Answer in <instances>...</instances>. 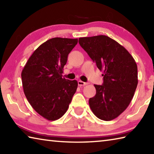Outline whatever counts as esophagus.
Segmentation results:
<instances>
[{"instance_id": "obj_1", "label": "esophagus", "mask_w": 154, "mask_h": 154, "mask_svg": "<svg viewBox=\"0 0 154 154\" xmlns=\"http://www.w3.org/2000/svg\"><path fill=\"white\" fill-rule=\"evenodd\" d=\"M78 84H79V86H85V85H87L88 83L82 82V81H81V80H79V81L78 82Z\"/></svg>"}]
</instances>
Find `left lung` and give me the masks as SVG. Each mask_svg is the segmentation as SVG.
Here are the masks:
<instances>
[{
  "instance_id": "1",
  "label": "left lung",
  "mask_w": 154,
  "mask_h": 154,
  "mask_svg": "<svg viewBox=\"0 0 154 154\" xmlns=\"http://www.w3.org/2000/svg\"><path fill=\"white\" fill-rule=\"evenodd\" d=\"M79 44L100 71L102 85H95L96 95L89 99L91 110L105 121L115 119L127 108L138 84L137 66L128 51L105 35L79 38Z\"/></svg>"
}]
</instances>
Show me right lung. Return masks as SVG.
I'll list each match as a JSON object with an SVG mask.
<instances>
[{
  "label": "right lung",
  "mask_w": 154,
  "mask_h": 154,
  "mask_svg": "<svg viewBox=\"0 0 154 154\" xmlns=\"http://www.w3.org/2000/svg\"><path fill=\"white\" fill-rule=\"evenodd\" d=\"M78 38H53L34 51L21 72L23 92L38 114L48 120H58L67 112L78 82L62 78L67 56Z\"/></svg>",
  "instance_id": "add662e5"
}]
</instances>
